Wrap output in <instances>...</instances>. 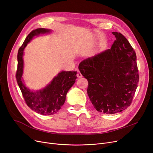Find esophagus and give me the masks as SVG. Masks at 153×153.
<instances>
[{"instance_id":"esophagus-1","label":"esophagus","mask_w":153,"mask_h":153,"mask_svg":"<svg viewBox=\"0 0 153 153\" xmlns=\"http://www.w3.org/2000/svg\"><path fill=\"white\" fill-rule=\"evenodd\" d=\"M77 77H78V78H81V77H82V75L81 74V72H80V71H77Z\"/></svg>"}]
</instances>
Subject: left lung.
Instances as JSON below:
<instances>
[{
  "mask_svg": "<svg viewBox=\"0 0 153 153\" xmlns=\"http://www.w3.org/2000/svg\"><path fill=\"white\" fill-rule=\"evenodd\" d=\"M115 40L108 49L80 62L79 69L89 82L87 94L94 108L114 114L129 107L139 82L136 55L127 39L112 32Z\"/></svg>",
  "mask_w": 153,
  "mask_h": 153,
  "instance_id": "left-lung-1",
  "label": "left lung"
}]
</instances>
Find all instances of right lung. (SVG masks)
<instances>
[{
  "instance_id": "1",
  "label": "right lung",
  "mask_w": 153,
  "mask_h": 153,
  "mask_svg": "<svg viewBox=\"0 0 153 153\" xmlns=\"http://www.w3.org/2000/svg\"><path fill=\"white\" fill-rule=\"evenodd\" d=\"M50 30L45 28H37L31 31L19 48L17 54L18 65L16 79L24 100L31 110L43 115H53L61 109L65 102L68 91L75 83L77 78L76 71H62L59 72L58 76L54 77L44 89L36 91L29 89L24 84L22 79L24 49L35 36L50 33Z\"/></svg>"
}]
</instances>
